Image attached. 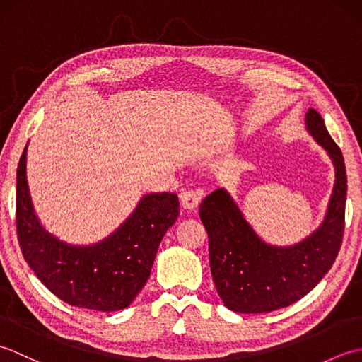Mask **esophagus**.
I'll list each match as a JSON object with an SVG mask.
<instances>
[{"instance_id":"esophagus-1","label":"esophagus","mask_w":362,"mask_h":362,"mask_svg":"<svg viewBox=\"0 0 362 362\" xmlns=\"http://www.w3.org/2000/svg\"><path fill=\"white\" fill-rule=\"evenodd\" d=\"M202 193L201 191H194V189H185L180 193V201L182 205L185 206L187 210H193L199 205V201H201Z\"/></svg>"}]
</instances>
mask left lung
Returning <instances> with one entry per match:
<instances>
[{
    "mask_svg": "<svg viewBox=\"0 0 362 362\" xmlns=\"http://www.w3.org/2000/svg\"><path fill=\"white\" fill-rule=\"evenodd\" d=\"M305 126L332 158L336 175L325 218L310 236L292 245L263 241L226 188L214 189L199 209L214 286L235 313H271L296 303L324 279L341 249L347 201L342 152L314 109L306 112Z\"/></svg>",
    "mask_w": 362,
    "mask_h": 362,
    "instance_id": "8db88e82",
    "label": "left lung"
}]
</instances>
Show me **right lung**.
Returning a JSON list of instances; mask_svg holds the SVG:
<instances>
[{
    "mask_svg": "<svg viewBox=\"0 0 362 362\" xmlns=\"http://www.w3.org/2000/svg\"><path fill=\"white\" fill-rule=\"evenodd\" d=\"M26 151L17 169V235L21 253L54 296L68 305L118 311L134 302L148 281L158 245L179 216L175 193H151L103 241L68 244L38 221L26 179Z\"/></svg>",
    "mask_w": 362,
    "mask_h": 362,
    "instance_id": "obj_1",
    "label": "right lung"
}]
</instances>
